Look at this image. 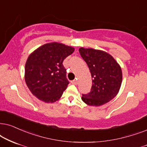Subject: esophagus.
I'll list each match as a JSON object with an SVG mask.
<instances>
[{
  "label": "esophagus",
  "mask_w": 147,
  "mask_h": 147,
  "mask_svg": "<svg viewBox=\"0 0 147 147\" xmlns=\"http://www.w3.org/2000/svg\"><path fill=\"white\" fill-rule=\"evenodd\" d=\"M71 83L72 84H73V85H77V84H78V81H77V80H73V81H71Z\"/></svg>",
  "instance_id": "1"
}]
</instances>
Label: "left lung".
<instances>
[{
	"instance_id": "obj_1",
	"label": "left lung",
	"mask_w": 147,
	"mask_h": 147,
	"mask_svg": "<svg viewBox=\"0 0 147 147\" xmlns=\"http://www.w3.org/2000/svg\"><path fill=\"white\" fill-rule=\"evenodd\" d=\"M81 57L87 64L92 77L90 93L83 94L82 100L91 106H100L114 98L120 89L122 72L110 54L102 50L80 48Z\"/></svg>"
}]
</instances>
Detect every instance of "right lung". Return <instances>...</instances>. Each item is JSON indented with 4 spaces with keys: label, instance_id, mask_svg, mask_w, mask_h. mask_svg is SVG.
<instances>
[{
    "label": "right lung",
    "instance_id": "1",
    "mask_svg": "<svg viewBox=\"0 0 147 147\" xmlns=\"http://www.w3.org/2000/svg\"><path fill=\"white\" fill-rule=\"evenodd\" d=\"M74 50L71 46L52 42L40 46L29 56L25 66V80L37 98L54 103L61 97L69 84L62 62Z\"/></svg>",
    "mask_w": 147,
    "mask_h": 147
}]
</instances>
